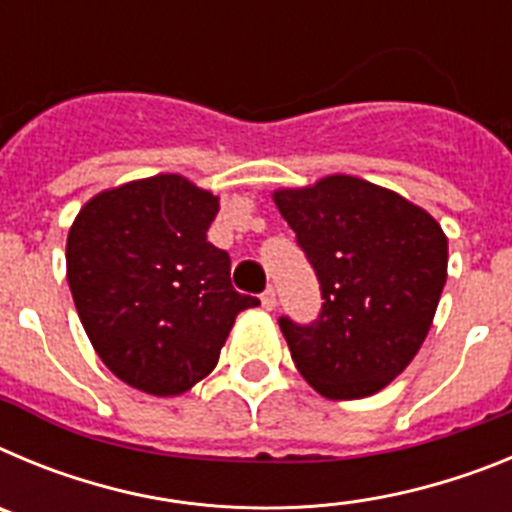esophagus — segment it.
<instances>
[{
    "label": "esophagus",
    "mask_w": 512,
    "mask_h": 512,
    "mask_svg": "<svg viewBox=\"0 0 512 512\" xmlns=\"http://www.w3.org/2000/svg\"><path fill=\"white\" fill-rule=\"evenodd\" d=\"M261 305H264V310H274L277 307V292L274 289H266L264 295H261Z\"/></svg>",
    "instance_id": "1"
}]
</instances>
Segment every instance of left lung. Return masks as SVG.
<instances>
[{"label":"left lung","instance_id":"obj_1","mask_svg":"<svg viewBox=\"0 0 512 512\" xmlns=\"http://www.w3.org/2000/svg\"><path fill=\"white\" fill-rule=\"evenodd\" d=\"M320 282L312 325L279 320L297 372L328 400H359L408 369L433 325L449 238L431 212L359 176L271 194Z\"/></svg>","mask_w":512,"mask_h":512}]
</instances>
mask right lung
Segmentation results:
<instances>
[{
    "mask_svg": "<svg viewBox=\"0 0 512 512\" xmlns=\"http://www.w3.org/2000/svg\"><path fill=\"white\" fill-rule=\"evenodd\" d=\"M220 197L182 174L94 194L66 241V279L104 366L135 390L176 397L217 366L235 315L259 300L230 284L207 241Z\"/></svg>",
    "mask_w": 512,
    "mask_h": 512,
    "instance_id": "add662e5",
    "label": "right lung"
}]
</instances>
